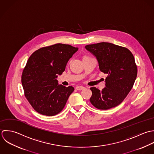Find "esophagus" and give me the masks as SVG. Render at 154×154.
<instances>
[{
  "label": "esophagus",
  "mask_w": 154,
  "mask_h": 154,
  "mask_svg": "<svg viewBox=\"0 0 154 154\" xmlns=\"http://www.w3.org/2000/svg\"><path fill=\"white\" fill-rule=\"evenodd\" d=\"M85 89V87H83V86H77V87H76V89L77 90V91H81V90H83V89Z\"/></svg>",
  "instance_id": "34e87169"
}]
</instances>
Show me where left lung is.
<instances>
[{
    "label": "left lung",
    "mask_w": 154,
    "mask_h": 154,
    "mask_svg": "<svg viewBox=\"0 0 154 154\" xmlns=\"http://www.w3.org/2000/svg\"><path fill=\"white\" fill-rule=\"evenodd\" d=\"M85 48L96 57L100 71L108 75L103 89L91 88V103L99 109L117 106L131 90L137 77V65L132 53L126 48L108 42Z\"/></svg>",
    "instance_id": "1"
}]
</instances>
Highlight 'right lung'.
Listing matches in <instances>:
<instances>
[{
  "label": "right lung",
  "instance_id": "1",
  "mask_svg": "<svg viewBox=\"0 0 154 154\" xmlns=\"http://www.w3.org/2000/svg\"><path fill=\"white\" fill-rule=\"evenodd\" d=\"M78 49L57 43L35 51L29 58L21 82L26 99L38 113L54 116L64 108L74 89L59 85L56 78L65 71L68 60Z\"/></svg>",
  "mask_w": 154,
  "mask_h": 154
}]
</instances>
